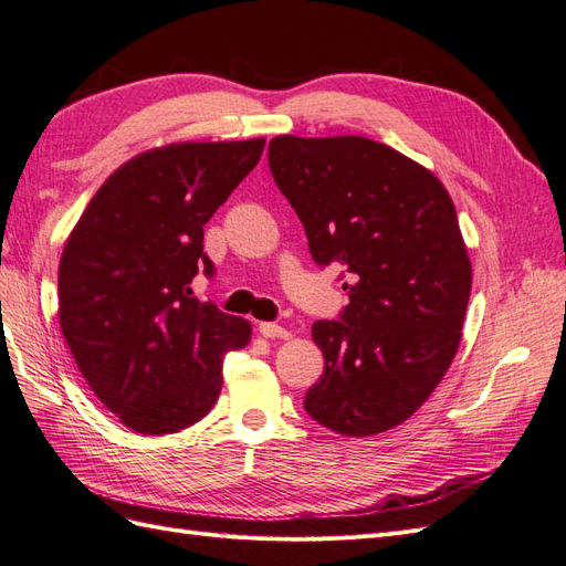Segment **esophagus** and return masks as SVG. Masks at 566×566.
<instances>
[{
	"mask_svg": "<svg viewBox=\"0 0 566 566\" xmlns=\"http://www.w3.org/2000/svg\"><path fill=\"white\" fill-rule=\"evenodd\" d=\"M260 335L262 337H269V339H290L293 337V333H290L287 328H283V325H276V323H260Z\"/></svg>",
	"mask_w": 566,
	"mask_h": 566,
	"instance_id": "obj_1",
	"label": "esophagus"
}]
</instances>
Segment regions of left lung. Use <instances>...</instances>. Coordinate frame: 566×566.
I'll return each instance as SVG.
<instances>
[{
	"instance_id": "1",
	"label": "left lung",
	"mask_w": 566,
	"mask_h": 566,
	"mask_svg": "<svg viewBox=\"0 0 566 566\" xmlns=\"http://www.w3.org/2000/svg\"><path fill=\"white\" fill-rule=\"evenodd\" d=\"M269 167L314 262L345 264L342 321H316L325 366L304 408L342 437H373L430 399L460 347L472 264L443 184L366 136L283 134Z\"/></svg>"
}]
</instances>
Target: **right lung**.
<instances>
[{
  "label": "right lung",
  "mask_w": 566,
  "mask_h": 566,
  "mask_svg": "<svg viewBox=\"0 0 566 566\" xmlns=\"http://www.w3.org/2000/svg\"><path fill=\"white\" fill-rule=\"evenodd\" d=\"M264 139L177 142L139 153L101 184L59 264V323L96 399L139 434L210 413L221 361L252 325L198 302L188 283L202 227L260 163Z\"/></svg>",
  "instance_id": "right-lung-1"
}]
</instances>
